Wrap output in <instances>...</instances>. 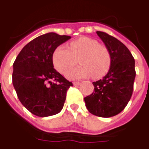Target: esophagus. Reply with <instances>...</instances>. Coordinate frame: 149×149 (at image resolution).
Segmentation results:
<instances>
[{"label":"esophagus","instance_id":"1","mask_svg":"<svg viewBox=\"0 0 149 149\" xmlns=\"http://www.w3.org/2000/svg\"><path fill=\"white\" fill-rule=\"evenodd\" d=\"M73 85H75V86H78V85H81V82H79V81H74Z\"/></svg>","mask_w":149,"mask_h":149}]
</instances>
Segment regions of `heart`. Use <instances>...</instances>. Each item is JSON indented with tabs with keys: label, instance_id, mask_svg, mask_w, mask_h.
I'll use <instances>...</instances> for the list:
<instances>
[{
	"label": "heart",
	"instance_id": "obj_1",
	"mask_svg": "<svg viewBox=\"0 0 149 149\" xmlns=\"http://www.w3.org/2000/svg\"><path fill=\"white\" fill-rule=\"evenodd\" d=\"M81 64L72 69L77 59ZM53 63L60 73H67L70 79L92 77L100 79L104 77L110 69L112 57L107 47L100 45L93 38L81 36L70 42V49L64 46L56 47L53 54Z\"/></svg>",
	"mask_w": 149,
	"mask_h": 149
}]
</instances>
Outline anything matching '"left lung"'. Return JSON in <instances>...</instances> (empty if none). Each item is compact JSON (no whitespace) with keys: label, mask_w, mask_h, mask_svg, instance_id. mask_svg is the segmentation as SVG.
<instances>
[{"label":"left lung","mask_w":149,"mask_h":149,"mask_svg":"<svg viewBox=\"0 0 149 149\" xmlns=\"http://www.w3.org/2000/svg\"><path fill=\"white\" fill-rule=\"evenodd\" d=\"M96 33L110 52L111 67L104 78L93 82V93L84 100L89 113L110 117L124 110L131 100L136 75L135 61L123 42L104 32Z\"/></svg>","instance_id":"obj_1"}]
</instances>
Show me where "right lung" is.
<instances>
[{
  "instance_id": "obj_1",
  "label": "right lung",
  "mask_w": 149,
  "mask_h": 149,
  "mask_svg": "<svg viewBox=\"0 0 149 149\" xmlns=\"http://www.w3.org/2000/svg\"><path fill=\"white\" fill-rule=\"evenodd\" d=\"M69 39L54 33L40 36L23 47L14 62L12 82L18 100L36 116H53L63 109L73 84L54 68L53 54Z\"/></svg>"
}]
</instances>
